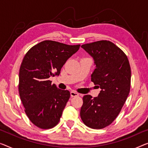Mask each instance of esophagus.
<instances>
[{
	"label": "esophagus",
	"instance_id": "obj_1",
	"mask_svg": "<svg viewBox=\"0 0 148 148\" xmlns=\"http://www.w3.org/2000/svg\"><path fill=\"white\" fill-rule=\"evenodd\" d=\"M70 96H71V97L78 96H79V94L78 93V92H76L75 91H71L70 92Z\"/></svg>",
	"mask_w": 148,
	"mask_h": 148
}]
</instances>
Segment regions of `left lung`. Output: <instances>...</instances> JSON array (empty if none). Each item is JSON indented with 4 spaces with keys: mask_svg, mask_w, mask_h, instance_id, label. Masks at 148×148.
Wrapping results in <instances>:
<instances>
[{
    "mask_svg": "<svg viewBox=\"0 0 148 148\" xmlns=\"http://www.w3.org/2000/svg\"><path fill=\"white\" fill-rule=\"evenodd\" d=\"M81 47L94 59L96 68L91 80L100 87L98 96L83 97L80 117L93 129H102L118 116L130 90L131 70L126 55L112 42L100 40Z\"/></svg>",
    "mask_w": 148,
    "mask_h": 148,
    "instance_id": "obj_1",
    "label": "left lung"
}]
</instances>
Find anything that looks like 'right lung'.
<instances>
[{"label": "right lung", "instance_id": "obj_1", "mask_svg": "<svg viewBox=\"0 0 148 148\" xmlns=\"http://www.w3.org/2000/svg\"><path fill=\"white\" fill-rule=\"evenodd\" d=\"M80 46L45 40L24 57L19 70L20 98L28 118L40 128H52L60 121L70 93L58 89L48 78L60 74L62 67Z\"/></svg>", "mask_w": 148, "mask_h": 148}]
</instances>
